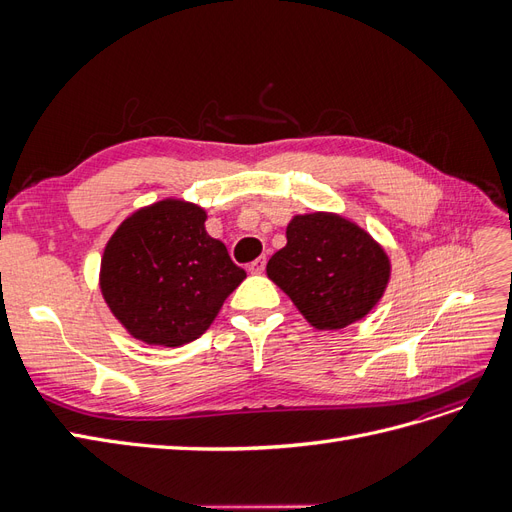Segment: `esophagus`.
I'll return each mask as SVG.
<instances>
[{"label": "esophagus", "mask_w": 512, "mask_h": 512, "mask_svg": "<svg viewBox=\"0 0 512 512\" xmlns=\"http://www.w3.org/2000/svg\"><path fill=\"white\" fill-rule=\"evenodd\" d=\"M265 267H267V260L265 258H256L252 265H250V273H254V275H260L262 271H265Z\"/></svg>", "instance_id": "34e87169"}]
</instances>
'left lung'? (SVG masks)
I'll return each mask as SVG.
<instances>
[{
	"mask_svg": "<svg viewBox=\"0 0 512 512\" xmlns=\"http://www.w3.org/2000/svg\"><path fill=\"white\" fill-rule=\"evenodd\" d=\"M391 271L384 247L333 211L294 215L286 226V245L267 262L269 280L318 331H339L363 320L384 297Z\"/></svg>",
	"mask_w": 512,
	"mask_h": 512,
	"instance_id": "8db88e82",
	"label": "left lung"
}]
</instances>
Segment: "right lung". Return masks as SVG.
<instances>
[{
	"label": "right lung",
	"mask_w": 512,
	"mask_h": 512,
	"mask_svg": "<svg viewBox=\"0 0 512 512\" xmlns=\"http://www.w3.org/2000/svg\"><path fill=\"white\" fill-rule=\"evenodd\" d=\"M205 222L203 207L170 196L130 213L108 239L100 292L138 342L166 348L194 342L245 280Z\"/></svg>",
	"instance_id": "1"
}]
</instances>
